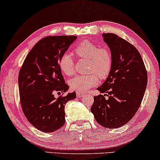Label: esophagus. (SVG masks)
I'll return each instance as SVG.
<instances>
[{
  "instance_id": "esophagus-1",
  "label": "esophagus",
  "mask_w": 160,
  "mask_h": 160,
  "mask_svg": "<svg viewBox=\"0 0 160 160\" xmlns=\"http://www.w3.org/2000/svg\"><path fill=\"white\" fill-rule=\"evenodd\" d=\"M83 95H84V93L79 92H76V96H77V98H81L82 97Z\"/></svg>"
}]
</instances>
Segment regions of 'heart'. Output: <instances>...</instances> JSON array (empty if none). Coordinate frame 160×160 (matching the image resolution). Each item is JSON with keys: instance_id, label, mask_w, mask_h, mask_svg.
<instances>
[{"instance_id": "1", "label": "heart", "mask_w": 160, "mask_h": 160, "mask_svg": "<svg viewBox=\"0 0 160 160\" xmlns=\"http://www.w3.org/2000/svg\"><path fill=\"white\" fill-rule=\"evenodd\" d=\"M78 58L88 60L87 70L92 73L76 75L71 78L69 84L73 90L84 92L97 84V74L100 78L108 76L113 65L112 54L108 48H99L95 43L84 41L76 46L74 49ZM59 66L63 73L71 76L74 73V61L68 52L62 54L59 60ZM94 72L95 73H93Z\"/></svg>"}]
</instances>
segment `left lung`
<instances>
[{
	"mask_svg": "<svg viewBox=\"0 0 160 160\" xmlns=\"http://www.w3.org/2000/svg\"><path fill=\"white\" fill-rule=\"evenodd\" d=\"M102 37L110 48L113 65L108 78L97 89L106 94L94 97L91 112L101 126L118 128L138 110L147 86V71L134 46L114 33H103Z\"/></svg>",
	"mask_w": 160,
	"mask_h": 160,
	"instance_id": "1",
	"label": "left lung"
}]
</instances>
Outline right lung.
Wrapping results in <instances>:
<instances>
[{
  "label": "right lung",
  "mask_w": 160,
  "mask_h": 160,
  "mask_svg": "<svg viewBox=\"0 0 160 160\" xmlns=\"http://www.w3.org/2000/svg\"><path fill=\"white\" fill-rule=\"evenodd\" d=\"M77 36L45 37L26 57L18 76L20 103L30 123L43 132L64 125L65 106L76 98L75 92L56 98L54 93L68 90L59 66V60Z\"/></svg>",
  "instance_id": "add662e5"
}]
</instances>
